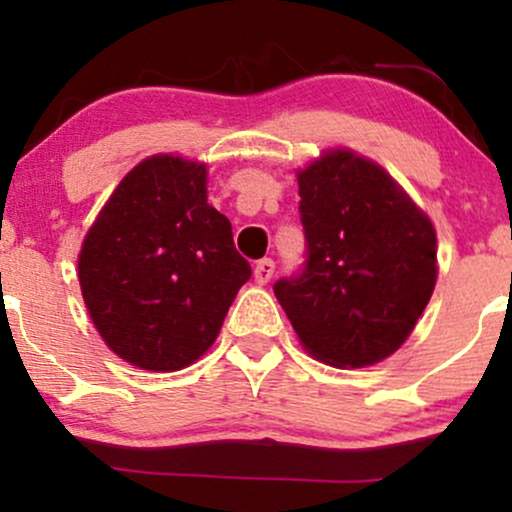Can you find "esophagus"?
Wrapping results in <instances>:
<instances>
[{"mask_svg":"<svg viewBox=\"0 0 512 512\" xmlns=\"http://www.w3.org/2000/svg\"><path fill=\"white\" fill-rule=\"evenodd\" d=\"M274 269H276V264H274V260H260L255 264V281L257 284H267L269 279H272V274H274Z\"/></svg>","mask_w":512,"mask_h":512,"instance_id":"1","label":"esophagus"}]
</instances>
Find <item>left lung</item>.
I'll return each instance as SVG.
<instances>
[{
    "label": "left lung",
    "mask_w": 512,
    "mask_h": 512,
    "mask_svg": "<svg viewBox=\"0 0 512 512\" xmlns=\"http://www.w3.org/2000/svg\"><path fill=\"white\" fill-rule=\"evenodd\" d=\"M305 262L274 284L305 349L361 368L395 354L436 286V231L383 168L330 151L298 173Z\"/></svg>",
    "instance_id": "8db88e82"
}]
</instances>
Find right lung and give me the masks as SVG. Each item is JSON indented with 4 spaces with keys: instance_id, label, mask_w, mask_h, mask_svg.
Wrapping results in <instances>:
<instances>
[{
    "instance_id": "obj_1",
    "label": "right lung",
    "mask_w": 512,
    "mask_h": 512,
    "mask_svg": "<svg viewBox=\"0 0 512 512\" xmlns=\"http://www.w3.org/2000/svg\"><path fill=\"white\" fill-rule=\"evenodd\" d=\"M250 276L231 221L207 204V166L178 156L129 170L79 255L81 293L105 344L158 373L214 344Z\"/></svg>"
}]
</instances>
